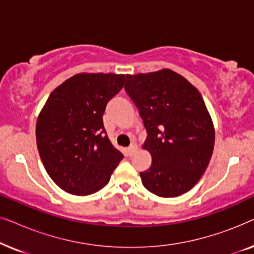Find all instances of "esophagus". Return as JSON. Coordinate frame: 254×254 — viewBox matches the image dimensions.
Here are the masks:
<instances>
[{"label": "esophagus", "instance_id": "1", "mask_svg": "<svg viewBox=\"0 0 254 254\" xmlns=\"http://www.w3.org/2000/svg\"><path fill=\"white\" fill-rule=\"evenodd\" d=\"M136 150H137V145H136V144H135V143H131V144L129 145V147H128V148H127L128 155H129V156H131V155H133V154H134V152H135V151H136Z\"/></svg>", "mask_w": 254, "mask_h": 254}]
</instances>
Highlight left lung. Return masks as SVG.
Masks as SVG:
<instances>
[{"label":"left lung","instance_id":"1","mask_svg":"<svg viewBox=\"0 0 254 254\" xmlns=\"http://www.w3.org/2000/svg\"><path fill=\"white\" fill-rule=\"evenodd\" d=\"M125 90L147 130L143 149L152 162L140 172L149 192L175 197L190 190L206 171L215 130L200 92L182 75L162 69L127 75Z\"/></svg>","mask_w":254,"mask_h":254}]
</instances>
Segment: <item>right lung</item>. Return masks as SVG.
I'll return each instance as SVG.
<instances>
[{"label": "right lung", "mask_w": 254, "mask_h": 254, "mask_svg": "<svg viewBox=\"0 0 254 254\" xmlns=\"http://www.w3.org/2000/svg\"><path fill=\"white\" fill-rule=\"evenodd\" d=\"M125 75L77 74L59 85L38 117V151L48 176L67 193L89 195L110 182L124 155L103 123Z\"/></svg>", "instance_id": "1"}]
</instances>
